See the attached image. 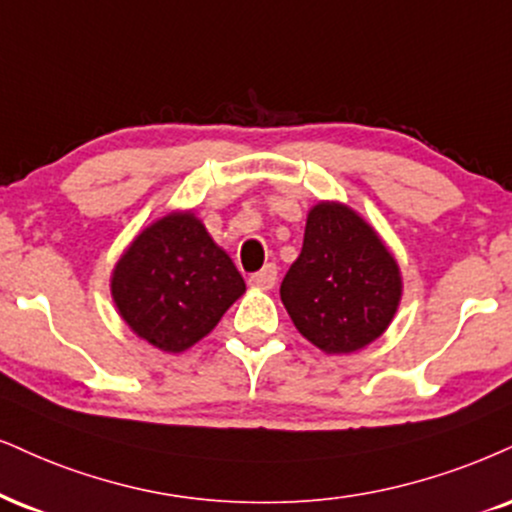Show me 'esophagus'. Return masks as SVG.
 Returning a JSON list of instances; mask_svg holds the SVG:
<instances>
[{"instance_id":"1","label":"esophagus","mask_w":512,"mask_h":512,"mask_svg":"<svg viewBox=\"0 0 512 512\" xmlns=\"http://www.w3.org/2000/svg\"><path fill=\"white\" fill-rule=\"evenodd\" d=\"M275 282H277V266H273V263L249 277V285L256 289H273Z\"/></svg>"}]
</instances>
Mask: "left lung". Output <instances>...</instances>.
I'll list each match as a JSON object with an SVG mask.
<instances>
[{
    "label": "left lung",
    "instance_id": "left-lung-1",
    "mask_svg": "<svg viewBox=\"0 0 512 512\" xmlns=\"http://www.w3.org/2000/svg\"><path fill=\"white\" fill-rule=\"evenodd\" d=\"M401 268L377 230L342 201H318L280 285L289 318L320 351H361L399 311Z\"/></svg>",
    "mask_w": 512,
    "mask_h": 512
}]
</instances>
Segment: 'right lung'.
<instances>
[{
	"label": "right lung",
	"instance_id": "right-lung-1",
	"mask_svg": "<svg viewBox=\"0 0 512 512\" xmlns=\"http://www.w3.org/2000/svg\"><path fill=\"white\" fill-rule=\"evenodd\" d=\"M244 292L232 258L194 211H170L144 227L111 273L123 323L163 353L201 342Z\"/></svg>",
	"mask_w": 512,
	"mask_h": 512
}]
</instances>
